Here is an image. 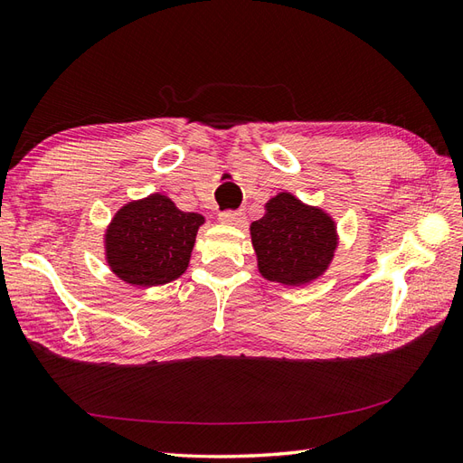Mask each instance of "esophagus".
<instances>
[{"mask_svg":"<svg viewBox=\"0 0 463 463\" xmlns=\"http://www.w3.org/2000/svg\"><path fill=\"white\" fill-rule=\"evenodd\" d=\"M218 220L222 223H226V226H243L245 216L243 212H222Z\"/></svg>","mask_w":463,"mask_h":463,"instance_id":"esophagus-1","label":"esophagus"}]
</instances>
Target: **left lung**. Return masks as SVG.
<instances>
[{
	"label": "left lung",
	"instance_id": "obj_1",
	"mask_svg": "<svg viewBox=\"0 0 463 463\" xmlns=\"http://www.w3.org/2000/svg\"><path fill=\"white\" fill-rule=\"evenodd\" d=\"M249 232L260 277L292 288L321 279L339 247V232L329 212L302 203L288 191L269 198L265 214Z\"/></svg>",
	"mask_w": 463,
	"mask_h": 463
}]
</instances>
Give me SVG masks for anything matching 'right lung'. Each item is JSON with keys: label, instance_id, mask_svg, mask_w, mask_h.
I'll return each instance as SVG.
<instances>
[{"label": "right lung", "instance_id": "right-lung-1", "mask_svg": "<svg viewBox=\"0 0 463 463\" xmlns=\"http://www.w3.org/2000/svg\"><path fill=\"white\" fill-rule=\"evenodd\" d=\"M206 218L183 212L167 194L152 193L120 206L103 235L112 274L130 286L152 288L184 274L198 228Z\"/></svg>", "mask_w": 463, "mask_h": 463}]
</instances>
